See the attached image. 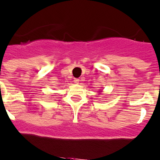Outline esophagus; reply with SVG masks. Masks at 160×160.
I'll use <instances>...</instances> for the list:
<instances>
[{"label": "esophagus", "mask_w": 160, "mask_h": 160, "mask_svg": "<svg viewBox=\"0 0 160 160\" xmlns=\"http://www.w3.org/2000/svg\"><path fill=\"white\" fill-rule=\"evenodd\" d=\"M73 81H74L75 83H79V82H80V80H79L78 78H74Z\"/></svg>", "instance_id": "1"}]
</instances>
